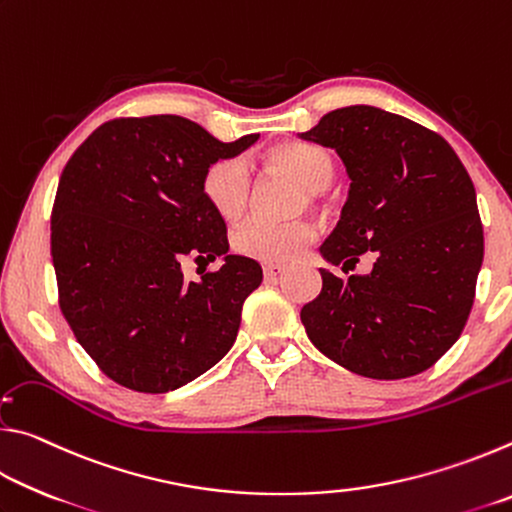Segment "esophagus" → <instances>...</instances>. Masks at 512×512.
<instances>
[{
  "instance_id": "obj_1",
  "label": "esophagus",
  "mask_w": 512,
  "mask_h": 512,
  "mask_svg": "<svg viewBox=\"0 0 512 512\" xmlns=\"http://www.w3.org/2000/svg\"><path fill=\"white\" fill-rule=\"evenodd\" d=\"M284 268H287V266H284L282 262H268V264H264V275L275 277V275H280Z\"/></svg>"
}]
</instances>
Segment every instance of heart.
Masks as SVG:
<instances>
[{
  "instance_id": "1",
  "label": "heart",
  "mask_w": 512,
  "mask_h": 512,
  "mask_svg": "<svg viewBox=\"0 0 512 512\" xmlns=\"http://www.w3.org/2000/svg\"><path fill=\"white\" fill-rule=\"evenodd\" d=\"M268 169L287 173L300 183L305 196L298 198V210L307 203L318 207L323 201L320 189L334 176V160L329 151L302 142H282L264 153ZM201 189L205 201L223 219H239L250 203V176L246 164L237 158L214 160L205 169ZM316 237V223L311 219H293L287 223H271L248 219L232 232L235 253L257 259V262H287L300 255Z\"/></svg>"
}]
</instances>
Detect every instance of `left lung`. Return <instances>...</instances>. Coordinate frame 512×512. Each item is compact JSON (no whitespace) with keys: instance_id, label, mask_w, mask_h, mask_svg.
<instances>
[{"instance_id":"1","label":"left lung","mask_w":512,"mask_h":512,"mask_svg":"<svg viewBox=\"0 0 512 512\" xmlns=\"http://www.w3.org/2000/svg\"><path fill=\"white\" fill-rule=\"evenodd\" d=\"M302 140L334 149L350 176L341 221L320 246L329 264L372 271L323 289L300 311L309 341L370 379H404L452 348L470 316L483 262L476 192L452 146L372 106L327 112Z\"/></svg>"}]
</instances>
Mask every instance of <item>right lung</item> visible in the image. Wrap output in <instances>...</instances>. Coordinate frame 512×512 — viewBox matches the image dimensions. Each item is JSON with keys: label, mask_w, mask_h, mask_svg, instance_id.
<instances>
[{"label": "right lung", "mask_w": 512, "mask_h": 512, "mask_svg": "<svg viewBox=\"0 0 512 512\" xmlns=\"http://www.w3.org/2000/svg\"><path fill=\"white\" fill-rule=\"evenodd\" d=\"M257 137L225 144L178 115L119 117L65 164L51 210L58 305L117 384L176 391L235 343L262 266L228 255V228L201 180L214 160L235 158ZM187 254L223 256L224 266L187 283L179 271Z\"/></svg>", "instance_id": "1"}]
</instances>
